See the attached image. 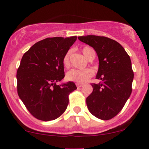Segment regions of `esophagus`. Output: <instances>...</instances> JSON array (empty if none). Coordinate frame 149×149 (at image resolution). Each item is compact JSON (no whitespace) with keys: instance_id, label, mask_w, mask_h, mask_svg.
Masks as SVG:
<instances>
[{"instance_id":"34e87169","label":"esophagus","mask_w":149,"mask_h":149,"mask_svg":"<svg viewBox=\"0 0 149 149\" xmlns=\"http://www.w3.org/2000/svg\"><path fill=\"white\" fill-rule=\"evenodd\" d=\"M76 86H77V88H81L82 86H83V84H81V83H76Z\"/></svg>"}]
</instances>
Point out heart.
<instances>
[{
	"mask_svg": "<svg viewBox=\"0 0 149 149\" xmlns=\"http://www.w3.org/2000/svg\"><path fill=\"white\" fill-rule=\"evenodd\" d=\"M82 52L87 59H89L94 52L93 49L86 46L82 49ZM70 56L71 50L66 52L62 59L63 66L65 68H69L70 66ZM94 76V71L91 69H71L66 75V78L68 81L75 82L77 83H83L88 81L90 78Z\"/></svg>",
	"mask_w": 149,
	"mask_h": 149,
	"instance_id": "1",
	"label": "heart"
}]
</instances>
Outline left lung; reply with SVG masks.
<instances>
[{"label":"left lung","instance_id":"left-lung-1","mask_svg":"<svg viewBox=\"0 0 149 149\" xmlns=\"http://www.w3.org/2000/svg\"><path fill=\"white\" fill-rule=\"evenodd\" d=\"M78 39L95 49L100 61L96 78L102 81L91 84L93 91L86 99L89 111L100 119H111L132 93L134 73L130 57L120 44L109 38L89 35Z\"/></svg>","mask_w":149,"mask_h":149}]
</instances>
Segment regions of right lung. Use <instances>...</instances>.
<instances>
[{
	"label": "right lung",
	"mask_w": 149,
	"mask_h": 149,
	"mask_svg": "<svg viewBox=\"0 0 149 149\" xmlns=\"http://www.w3.org/2000/svg\"><path fill=\"white\" fill-rule=\"evenodd\" d=\"M77 36L47 38L24 54L17 71V93L27 110L43 121L57 119L66 111L74 83L58 85L64 78L62 59Z\"/></svg>",
	"instance_id": "1"
}]
</instances>
